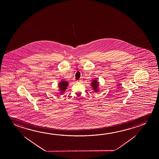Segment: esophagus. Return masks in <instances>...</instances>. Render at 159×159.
Here are the masks:
<instances>
[{"label":"esophagus","instance_id":"esophagus-1","mask_svg":"<svg viewBox=\"0 0 159 159\" xmlns=\"http://www.w3.org/2000/svg\"><path fill=\"white\" fill-rule=\"evenodd\" d=\"M78 83H82V80H79L78 81Z\"/></svg>","mask_w":159,"mask_h":159}]
</instances>
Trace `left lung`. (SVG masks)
<instances>
[{
	"label": "left lung",
	"instance_id": "obj_1",
	"mask_svg": "<svg viewBox=\"0 0 159 159\" xmlns=\"http://www.w3.org/2000/svg\"><path fill=\"white\" fill-rule=\"evenodd\" d=\"M91 86L93 90H94V92H99V83L98 82V81L96 80H94L92 81L91 82Z\"/></svg>",
	"mask_w": 159,
	"mask_h": 159
}]
</instances>
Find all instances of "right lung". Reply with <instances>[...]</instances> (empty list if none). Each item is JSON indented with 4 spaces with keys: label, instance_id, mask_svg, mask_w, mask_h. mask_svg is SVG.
Instances as JSON below:
<instances>
[{
    "label": "right lung",
    "instance_id": "1",
    "mask_svg": "<svg viewBox=\"0 0 159 159\" xmlns=\"http://www.w3.org/2000/svg\"><path fill=\"white\" fill-rule=\"evenodd\" d=\"M69 83L67 81L61 80L58 84V90L60 91V94H63L64 93L66 89L68 88Z\"/></svg>",
    "mask_w": 159,
    "mask_h": 159
}]
</instances>
